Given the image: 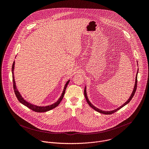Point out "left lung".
Instances as JSON below:
<instances>
[{
    "label": "left lung",
    "mask_w": 149,
    "mask_h": 149,
    "mask_svg": "<svg viewBox=\"0 0 149 149\" xmlns=\"http://www.w3.org/2000/svg\"><path fill=\"white\" fill-rule=\"evenodd\" d=\"M138 71H139V70H137V74H136V79H135V84H134V87L133 92H132V94H131L130 98H129L128 100H127V101L125 103H124L123 105H121L120 106V107H119L118 108H117V109H115V110H111V111H103V110H100V109L97 108L96 107H95L94 105H93L91 103V102L89 101V100H88V98L87 94V90H86V87H85V89H84V96H85V98H86V100H87V102H88V105L90 106V107H91L92 109H93L94 110L97 111V112H98V113H100L104 114H113V113L116 112L117 111H118V110H120V109H121L122 107H123L124 106H125V105H127V104H128V103L132 100V99L133 98V96H134V94H135V93H136V88H137V74H138Z\"/></svg>",
    "instance_id": "8db88e82"
}]
</instances>
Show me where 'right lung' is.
<instances>
[{"instance_id":"1","label":"right lung","mask_w":149,"mask_h":149,"mask_svg":"<svg viewBox=\"0 0 149 149\" xmlns=\"http://www.w3.org/2000/svg\"><path fill=\"white\" fill-rule=\"evenodd\" d=\"M14 68H15V61L13 63L12 65V78H13V89H14V91H15V94L17 98V100H19V101L22 103L23 105H25L26 107H27L28 108L30 109L31 110L35 111V112H38V113H44V112H47L49 110H51L52 109L55 108L59 104L60 102L62 101L63 95L65 94V90L67 88V87L68 86V84L70 82V80H68L67 83L65 85V87L63 88V92L61 94V95L60 96L58 100V101L56 102H55V103L49 105H47V106H38L34 104H32L29 102H28L27 101H26L22 97L21 95V94H20V93L19 92V91L17 90V88H16V83H15V77H14Z\"/></svg>"}]
</instances>
